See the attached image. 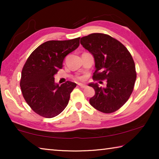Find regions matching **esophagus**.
<instances>
[{
	"label": "esophagus",
	"instance_id": "esophagus-1",
	"mask_svg": "<svg viewBox=\"0 0 159 159\" xmlns=\"http://www.w3.org/2000/svg\"><path fill=\"white\" fill-rule=\"evenodd\" d=\"M78 85H79V87L81 88H86V85H84V84H82V83H79V84H78Z\"/></svg>",
	"mask_w": 159,
	"mask_h": 159
}]
</instances>
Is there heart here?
<instances>
[{"label": "heart", "instance_id": "obj_1", "mask_svg": "<svg viewBox=\"0 0 159 159\" xmlns=\"http://www.w3.org/2000/svg\"><path fill=\"white\" fill-rule=\"evenodd\" d=\"M76 79L77 80H83V77L81 76H78L76 77Z\"/></svg>", "mask_w": 159, "mask_h": 159}]
</instances>
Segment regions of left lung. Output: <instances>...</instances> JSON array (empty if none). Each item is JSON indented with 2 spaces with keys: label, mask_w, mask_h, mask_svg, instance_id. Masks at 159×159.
Here are the masks:
<instances>
[{
  "label": "left lung",
  "mask_w": 159,
  "mask_h": 159,
  "mask_svg": "<svg viewBox=\"0 0 159 159\" xmlns=\"http://www.w3.org/2000/svg\"><path fill=\"white\" fill-rule=\"evenodd\" d=\"M80 44L95 58L93 80H107V87L90 83L95 95L90 104L98 111L110 114L123 106L133 93L137 74L131 54L121 43L107 34H91L80 39Z\"/></svg>",
  "instance_id": "left-lung-1"
}]
</instances>
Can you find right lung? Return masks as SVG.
I'll use <instances>...</instances> for the list:
<instances>
[{
	"label": "right lung",
	"mask_w": 159,
	"mask_h": 159,
	"mask_svg": "<svg viewBox=\"0 0 159 159\" xmlns=\"http://www.w3.org/2000/svg\"><path fill=\"white\" fill-rule=\"evenodd\" d=\"M80 38L68 41H49L35 49L21 71L20 87L26 103L37 114L53 118L62 112L76 84L55 83L54 75L62 69L63 60L79 46Z\"/></svg>",
	"instance_id": "obj_1"
}]
</instances>
